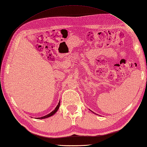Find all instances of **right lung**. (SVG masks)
<instances>
[{"label": "right lung", "instance_id": "obj_1", "mask_svg": "<svg viewBox=\"0 0 147 147\" xmlns=\"http://www.w3.org/2000/svg\"><path fill=\"white\" fill-rule=\"evenodd\" d=\"M60 100L59 101V103H58V105H57L56 108H55L54 110H53L52 112H51L49 114H48V115H45V116H44V117H41L37 118V119H47V118H49V117H51V116L53 115H54V114L57 112V110H59V107H60ZM35 119H36V118H35Z\"/></svg>", "mask_w": 147, "mask_h": 147}]
</instances>
